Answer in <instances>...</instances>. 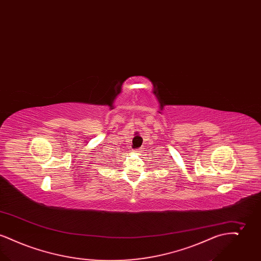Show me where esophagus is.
<instances>
[{
	"label": "esophagus",
	"mask_w": 261,
	"mask_h": 261,
	"mask_svg": "<svg viewBox=\"0 0 261 261\" xmlns=\"http://www.w3.org/2000/svg\"><path fill=\"white\" fill-rule=\"evenodd\" d=\"M141 150H142V149H135L134 151H136V152H138V153H139V152H141Z\"/></svg>",
	"instance_id": "34e87169"
}]
</instances>
